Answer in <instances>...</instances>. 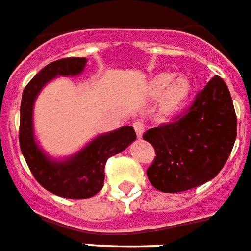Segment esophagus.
<instances>
[{"label": "esophagus", "mask_w": 251, "mask_h": 251, "mask_svg": "<svg viewBox=\"0 0 251 251\" xmlns=\"http://www.w3.org/2000/svg\"><path fill=\"white\" fill-rule=\"evenodd\" d=\"M133 127H134L135 133H137V137H138V138H141L145 131L144 122H141V121H134V122H133Z\"/></svg>", "instance_id": "34e87169"}]
</instances>
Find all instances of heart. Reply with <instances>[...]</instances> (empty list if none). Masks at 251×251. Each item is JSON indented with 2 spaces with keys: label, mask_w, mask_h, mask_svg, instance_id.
Returning a JSON list of instances; mask_svg holds the SVG:
<instances>
[{
  "label": "heart",
  "mask_w": 251,
  "mask_h": 251,
  "mask_svg": "<svg viewBox=\"0 0 251 251\" xmlns=\"http://www.w3.org/2000/svg\"><path fill=\"white\" fill-rule=\"evenodd\" d=\"M149 90L155 97L163 93L161 109L166 116H173L185 105L192 92V83L186 77L173 79V74L159 73L150 81Z\"/></svg>",
  "instance_id": "b5f03b06"
}]
</instances>
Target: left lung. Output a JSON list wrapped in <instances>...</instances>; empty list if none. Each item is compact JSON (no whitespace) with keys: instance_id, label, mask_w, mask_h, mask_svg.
Listing matches in <instances>:
<instances>
[{"instance_id":"8db88e82","label":"left lung","mask_w":251,"mask_h":251,"mask_svg":"<svg viewBox=\"0 0 251 251\" xmlns=\"http://www.w3.org/2000/svg\"><path fill=\"white\" fill-rule=\"evenodd\" d=\"M237 116L224 79L214 75L189 109L144 133L155 157L146 174L159 192L190 190L210 181L229 158Z\"/></svg>"}]
</instances>
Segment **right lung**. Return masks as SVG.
<instances>
[{"mask_svg":"<svg viewBox=\"0 0 251 251\" xmlns=\"http://www.w3.org/2000/svg\"><path fill=\"white\" fill-rule=\"evenodd\" d=\"M86 58L57 59L33 77L24 89L20 113V148L37 182L55 196L82 200L96 196L103 186L105 165L113 155L125 150L137 138L131 126H124L109 134L100 135L72 158L54 162L48 159L33 137V105L42 86L57 75H77Z\"/></svg>","mask_w":251,"mask_h":251,"instance_id":"add662e5","label":"right lung"}]
</instances>
